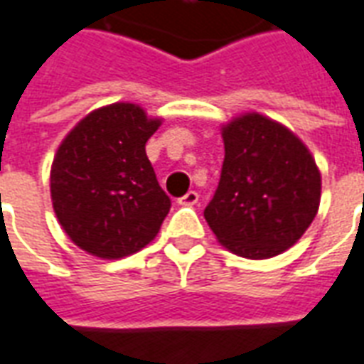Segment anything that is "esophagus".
<instances>
[{"mask_svg":"<svg viewBox=\"0 0 364 364\" xmlns=\"http://www.w3.org/2000/svg\"><path fill=\"white\" fill-rule=\"evenodd\" d=\"M179 205L181 206H193V205H197L198 203V193L197 191H189L187 195H183L179 200H177Z\"/></svg>","mask_w":364,"mask_h":364,"instance_id":"esophagus-1","label":"esophagus"}]
</instances>
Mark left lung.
Listing matches in <instances>:
<instances>
[{
    "label": "left lung",
    "mask_w": 364,
    "mask_h": 364,
    "mask_svg": "<svg viewBox=\"0 0 364 364\" xmlns=\"http://www.w3.org/2000/svg\"><path fill=\"white\" fill-rule=\"evenodd\" d=\"M224 164L205 208L216 240L247 259H269L302 237L318 214L321 175L300 138L259 112L222 124Z\"/></svg>",
    "instance_id": "left-lung-1"
}]
</instances>
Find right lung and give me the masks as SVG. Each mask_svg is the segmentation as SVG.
Returning a JSON list of instances; mask_svg holds the SVG:
<instances>
[{"label":"right lung","mask_w":364,"mask_h":364,"mask_svg":"<svg viewBox=\"0 0 364 364\" xmlns=\"http://www.w3.org/2000/svg\"><path fill=\"white\" fill-rule=\"evenodd\" d=\"M159 127L140 105L112 103L85 114L62 140L50 167L52 208L80 250L120 259L158 236L171 200L146 142Z\"/></svg>","instance_id":"obj_1"}]
</instances>
